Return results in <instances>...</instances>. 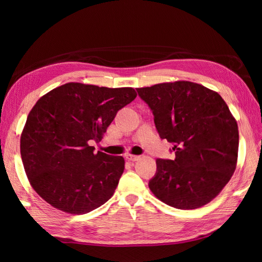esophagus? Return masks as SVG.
Segmentation results:
<instances>
[{
    "instance_id": "esophagus-1",
    "label": "esophagus",
    "mask_w": 262,
    "mask_h": 262,
    "mask_svg": "<svg viewBox=\"0 0 262 262\" xmlns=\"http://www.w3.org/2000/svg\"><path fill=\"white\" fill-rule=\"evenodd\" d=\"M126 159L128 161H132V162H135V161H138L141 159L140 155H132V154H127L126 155Z\"/></svg>"
}]
</instances>
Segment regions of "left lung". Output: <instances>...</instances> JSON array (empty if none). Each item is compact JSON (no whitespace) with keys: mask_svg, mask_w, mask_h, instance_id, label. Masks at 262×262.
I'll return each mask as SVG.
<instances>
[{"mask_svg":"<svg viewBox=\"0 0 262 262\" xmlns=\"http://www.w3.org/2000/svg\"><path fill=\"white\" fill-rule=\"evenodd\" d=\"M136 90L152 110L160 137L173 144L176 154L174 160H157L151 191L179 209L208 204L236 168L238 129L227 104L217 92L188 81Z\"/></svg>","mask_w":262,"mask_h":262,"instance_id":"1","label":"left lung"}]
</instances>
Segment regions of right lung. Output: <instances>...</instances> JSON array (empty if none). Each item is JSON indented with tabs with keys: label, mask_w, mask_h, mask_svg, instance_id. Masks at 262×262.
Masks as SVG:
<instances>
[{
	"label": "right lung",
	"mask_w": 262,
	"mask_h": 262,
	"mask_svg": "<svg viewBox=\"0 0 262 262\" xmlns=\"http://www.w3.org/2000/svg\"><path fill=\"white\" fill-rule=\"evenodd\" d=\"M133 88L66 83L38 100L21 134L22 163L42 199L82 215L113 196L125 169L122 157L94 152L118 110L136 98Z\"/></svg>",
	"instance_id": "right-lung-1"
}]
</instances>
